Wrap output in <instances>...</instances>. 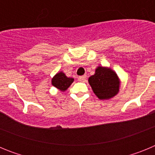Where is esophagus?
<instances>
[{
    "label": "esophagus",
    "instance_id": "obj_1",
    "mask_svg": "<svg viewBox=\"0 0 155 155\" xmlns=\"http://www.w3.org/2000/svg\"><path fill=\"white\" fill-rule=\"evenodd\" d=\"M86 79V75H83V76H80L78 78L79 81H84Z\"/></svg>",
    "mask_w": 155,
    "mask_h": 155
}]
</instances>
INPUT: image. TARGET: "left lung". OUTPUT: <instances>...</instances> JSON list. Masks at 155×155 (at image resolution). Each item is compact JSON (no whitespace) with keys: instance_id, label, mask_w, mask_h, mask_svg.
<instances>
[{"instance_id":"left-lung-1","label":"left lung","mask_w":155,"mask_h":155,"mask_svg":"<svg viewBox=\"0 0 155 155\" xmlns=\"http://www.w3.org/2000/svg\"><path fill=\"white\" fill-rule=\"evenodd\" d=\"M93 91L99 99H107L115 96L119 91L120 81L114 71L98 67L95 74L88 79Z\"/></svg>"}]
</instances>
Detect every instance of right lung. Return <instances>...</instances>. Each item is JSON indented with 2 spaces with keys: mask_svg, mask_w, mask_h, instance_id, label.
<instances>
[{
  "mask_svg": "<svg viewBox=\"0 0 155 155\" xmlns=\"http://www.w3.org/2000/svg\"><path fill=\"white\" fill-rule=\"evenodd\" d=\"M74 81V78H68L63 72H59L52 79V84L61 91H65Z\"/></svg>",
  "mask_w": 155,
  "mask_h": 155,
  "instance_id": "1",
  "label": "right lung"
}]
</instances>
